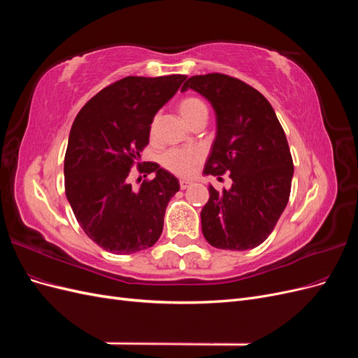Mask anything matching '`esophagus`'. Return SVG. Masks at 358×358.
<instances>
[{"mask_svg":"<svg viewBox=\"0 0 358 358\" xmlns=\"http://www.w3.org/2000/svg\"><path fill=\"white\" fill-rule=\"evenodd\" d=\"M179 185L182 189H187L189 185H191V180H187V179H180L179 180Z\"/></svg>","mask_w":358,"mask_h":358,"instance_id":"1","label":"esophagus"}]
</instances>
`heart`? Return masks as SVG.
Masks as SVG:
<instances>
[{
	"label": "heart",
	"mask_w": 358,
	"mask_h": 358,
	"mask_svg": "<svg viewBox=\"0 0 358 358\" xmlns=\"http://www.w3.org/2000/svg\"><path fill=\"white\" fill-rule=\"evenodd\" d=\"M178 110L183 121L188 125L200 121V119H208L209 115L208 107H206L201 100L196 99V96H188V99L182 100L178 106ZM200 158L201 155L196 149H171L162 155L161 162L170 171L185 176L194 170Z\"/></svg>",
	"instance_id": "heart-1"
}]
</instances>
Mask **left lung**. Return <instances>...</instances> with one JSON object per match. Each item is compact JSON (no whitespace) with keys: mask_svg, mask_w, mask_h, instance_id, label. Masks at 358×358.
<instances>
[{"mask_svg":"<svg viewBox=\"0 0 358 358\" xmlns=\"http://www.w3.org/2000/svg\"><path fill=\"white\" fill-rule=\"evenodd\" d=\"M192 90L210 103L216 136L204 175L230 173V189L209 185L201 209L204 239L218 249L246 251L262 245L282 215L294 175L292 158L273 107L252 86L227 74L192 76Z\"/></svg>","mask_w":358,"mask_h":358,"instance_id":"obj_1","label":"left lung"}]
</instances>
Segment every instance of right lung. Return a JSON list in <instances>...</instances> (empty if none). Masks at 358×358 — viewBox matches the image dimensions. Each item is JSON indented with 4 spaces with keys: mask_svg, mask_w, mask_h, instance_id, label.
Returning a JSON list of instances; mask_svg holds the SVG:
<instances>
[{
    "mask_svg": "<svg viewBox=\"0 0 358 358\" xmlns=\"http://www.w3.org/2000/svg\"><path fill=\"white\" fill-rule=\"evenodd\" d=\"M185 79L128 76L92 96L74 119L64 159L66 196L86 236L107 252L134 254L159 239L179 180L157 162L138 164L155 178L137 191L127 178L149 143L157 112Z\"/></svg>",
    "mask_w": 358,
    "mask_h": 358,
    "instance_id": "obj_1",
    "label": "right lung"
}]
</instances>
